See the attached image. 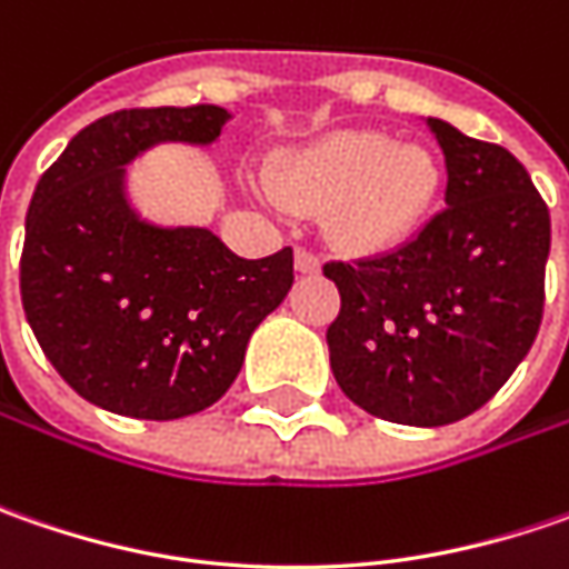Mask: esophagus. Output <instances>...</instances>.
Returning a JSON list of instances; mask_svg holds the SVG:
<instances>
[{
  "label": "esophagus",
  "mask_w": 569,
  "mask_h": 569,
  "mask_svg": "<svg viewBox=\"0 0 569 569\" xmlns=\"http://www.w3.org/2000/svg\"><path fill=\"white\" fill-rule=\"evenodd\" d=\"M295 262H297V272L300 274H317L319 272V256L313 250H307V247H297Z\"/></svg>",
  "instance_id": "esophagus-1"
}]
</instances>
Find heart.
<instances>
[{
	"label": "heart",
	"mask_w": 569,
	"mask_h": 569,
	"mask_svg": "<svg viewBox=\"0 0 569 569\" xmlns=\"http://www.w3.org/2000/svg\"><path fill=\"white\" fill-rule=\"evenodd\" d=\"M281 206L329 208V230L348 250H386L421 224L440 187V161L425 144H392L370 129L326 136L269 173Z\"/></svg>",
	"instance_id": "b5f03b06"
}]
</instances>
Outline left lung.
<instances>
[{"label": "left lung", "instance_id": "obj_1", "mask_svg": "<svg viewBox=\"0 0 569 569\" xmlns=\"http://www.w3.org/2000/svg\"><path fill=\"white\" fill-rule=\"evenodd\" d=\"M443 151L447 208L399 250L341 262L326 329L341 392L392 425L469 418L513 377L545 310L551 214L507 148L427 120Z\"/></svg>", "mask_w": 569, "mask_h": 569}]
</instances>
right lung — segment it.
<instances>
[{
  "instance_id": "right-lung-1",
  "label": "right lung",
  "mask_w": 569,
  "mask_h": 569,
  "mask_svg": "<svg viewBox=\"0 0 569 569\" xmlns=\"http://www.w3.org/2000/svg\"><path fill=\"white\" fill-rule=\"evenodd\" d=\"M228 110L132 107L84 126L37 180L21 303L47 361L107 411L173 421L237 380L252 329L295 284V250L240 259L211 230H161L122 199V164L154 142H214Z\"/></svg>"
}]
</instances>
